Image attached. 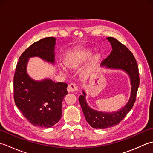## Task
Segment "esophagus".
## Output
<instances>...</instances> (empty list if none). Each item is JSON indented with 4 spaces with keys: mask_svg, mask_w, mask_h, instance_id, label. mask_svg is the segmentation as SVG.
<instances>
[{
    "mask_svg": "<svg viewBox=\"0 0 153 153\" xmlns=\"http://www.w3.org/2000/svg\"><path fill=\"white\" fill-rule=\"evenodd\" d=\"M68 92H76L77 91V87L75 83H71L68 86Z\"/></svg>",
    "mask_w": 153,
    "mask_h": 153,
    "instance_id": "obj_1",
    "label": "esophagus"
}]
</instances>
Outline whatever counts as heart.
<instances>
[{
    "label": "heart",
    "instance_id": "obj_1",
    "mask_svg": "<svg viewBox=\"0 0 153 153\" xmlns=\"http://www.w3.org/2000/svg\"><path fill=\"white\" fill-rule=\"evenodd\" d=\"M92 54L93 52L91 50H86L81 53L70 54L65 58V65L70 69H77L83 64L86 63L91 57ZM102 58V56L100 53H96L94 55L89 64L82 71L81 77L83 79H87L91 76L99 66Z\"/></svg>",
    "mask_w": 153,
    "mask_h": 153
}]
</instances>
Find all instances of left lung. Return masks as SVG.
Segmentation results:
<instances>
[{
  "instance_id": "obj_1",
  "label": "left lung",
  "mask_w": 153,
  "mask_h": 153,
  "mask_svg": "<svg viewBox=\"0 0 153 153\" xmlns=\"http://www.w3.org/2000/svg\"><path fill=\"white\" fill-rule=\"evenodd\" d=\"M106 39L110 43L112 51L101 66L106 69L125 71L130 79L131 93L128 102L122 108L115 112H105L91 108L86 101L87 94L82 90L83 95L79 97V103L87 122L96 129H105L118 124L134 106L139 85L137 64L131 51L115 38L107 37Z\"/></svg>"
}]
</instances>
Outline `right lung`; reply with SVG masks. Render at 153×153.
Returning a JSON list of instances; mask_svg holds the SVG:
<instances>
[{
  "instance_id": "obj_1",
  "label": "right lung",
  "mask_w": 153,
  "mask_h": 153,
  "mask_svg": "<svg viewBox=\"0 0 153 153\" xmlns=\"http://www.w3.org/2000/svg\"><path fill=\"white\" fill-rule=\"evenodd\" d=\"M56 38L46 37L32 44L21 56L14 76V98L16 106L33 126L51 128L62 116V103L68 85L55 83L49 78L38 81L32 79L27 71L29 59L39 57L55 64Z\"/></svg>"
}]
</instances>
